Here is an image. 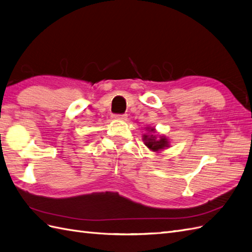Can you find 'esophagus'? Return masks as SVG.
I'll return each instance as SVG.
<instances>
[{
    "label": "esophagus",
    "mask_w": 252,
    "mask_h": 252,
    "mask_svg": "<svg viewBox=\"0 0 252 252\" xmlns=\"http://www.w3.org/2000/svg\"><path fill=\"white\" fill-rule=\"evenodd\" d=\"M127 116L126 114H117V115H113V118L114 119H117V120H126Z\"/></svg>",
    "instance_id": "1"
}]
</instances>
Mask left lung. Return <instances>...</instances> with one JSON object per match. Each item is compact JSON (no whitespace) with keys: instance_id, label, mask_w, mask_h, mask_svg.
Returning a JSON list of instances; mask_svg holds the SVG:
<instances>
[{"instance_id":"8db88e82","label":"left lung","mask_w":252,"mask_h":252,"mask_svg":"<svg viewBox=\"0 0 252 252\" xmlns=\"http://www.w3.org/2000/svg\"><path fill=\"white\" fill-rule=\"evenodd\" d=\"M151 132H156V130L154 128H150ZM144 141H145V145L149 148L150 150L154 151V152H158L159 150L162 149H165L166 147H169L168 145V139H167L166 137L164 136H159V137H157V135H147L145 134L144 135Z\"/></svg>"}]
</instances>
